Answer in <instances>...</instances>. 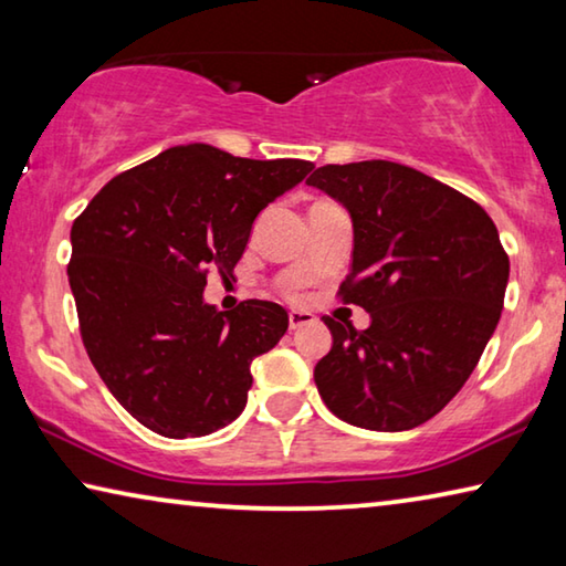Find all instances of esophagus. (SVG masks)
<instances>
[{"mask_svg":"<svg viewBox=\"0 0 566 566\" xmlns=\"http://www.w3.org/2000/svg\"><path fill=\"white\" fill-rule=\"evenodd\" d=\"M312 322H314V314L310 312H302V310L290 312V329H300L304 324H312Z\"/></svg>","mask_w":566,"mask_h":566,"instance_id":"obj_1","label":"esophagus"}]
</instances>
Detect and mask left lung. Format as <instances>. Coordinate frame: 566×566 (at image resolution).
<instances>
[{
  "label": "left lung",
  "mask_w": 566,
  "mask_h": 566,
  "mask_svg": "<svg viewBox=\"0 0 566 566\" xmlns=\"http://www.w3.org/2000/svg\"><path fill=\"white\" fill-rule=\"evenodd\" d=\"M306 185L354 222L344 304L371 324L322 317L332 349L314 381L332 415L405 432L442 411L472 375L502 317L510 256L492 217L462 191L399 161L324 165Z\"/></svg>",
  "instance_id": "1"
}]
</instances>
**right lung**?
I'll return each mask as SVG.
<instances>
[{"label":"right lung","mask_w":566,"mask_h":566,"mask_svg":"<svg viewBox=\"0 0 566 566\" xmlns=\"http://www.w3.org/2000/svg\"><path fill=\"white\" fill-rule=\"evenodd\" d=\"M312 169L179 145L109 179L74 219L66 274L84 349L139 424L185 439L242 415L252 359L290 317L264 300L217 312L207 274L232 276L256 214Z\"/></svg>","instance_id":"1"}]
</instances>
